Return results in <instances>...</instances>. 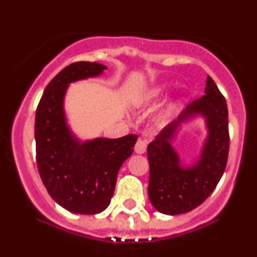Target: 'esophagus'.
Wrapping results in <instances>:
<instances>
[{
  "label": "esophagus",
  "mask_w": 257,
  "mask_h": 257,
  "mask_svg": "<svg viewBox=\"0 0 257 257\" xmlns=\"http://www.w3.org/2000/svg\"><path fill=\"white\" fill-rule=\"evenodd\" d=\"M146 147H147V141L144 140V139H139L137 141V144H135V152L139 153V155H143V153H145L146 151Z\"/></svg>",
  "instance_id": "1"
}]
</instances>
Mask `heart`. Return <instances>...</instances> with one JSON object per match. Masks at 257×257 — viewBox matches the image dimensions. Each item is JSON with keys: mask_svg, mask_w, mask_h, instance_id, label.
<instances>
[{"mask_svg": "<svg viewBox=\"0 0 257 257\" xmlns=\"http://www.w3.org/2000/svg\"><path fill=\"white\" fill-rule=\"evenodd\" d=\"M164 89H166V87H163V85H158V87L152 88V89L146 91V93L141 96L140 102L144 105L151 104V102L156 101V100H158L159 98H161V95L163 94Z\"/></svg>", "mask_w": 257, "mask_h": 257, "instance_id": "b5f03b06", "label": "heart"}]
</instances>
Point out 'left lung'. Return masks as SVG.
Instances as JSON below:
<instances>
[{
    "instance_id": "left-lung-1",
    "label": "left lung",
    "mask_w": 257,
    "mask_h": 257,
    "mask_svg": "<svg viewBox=\"0 0 257 257\" xmlns=\"http://www.w3.org/2000/svg\"><path fill=\"white\" fill-rule=\"evenodd\" d=\"M196 114L205 116L208 138L201 158L192 167L179 164L171 141L182 121ZM229 150L228 110L213 78H206L205 94L168 124L147 146L150 163L149 198L162 214L179 215L193 210L210 196L219 184Z\"/></svg>"
}]
</instances>
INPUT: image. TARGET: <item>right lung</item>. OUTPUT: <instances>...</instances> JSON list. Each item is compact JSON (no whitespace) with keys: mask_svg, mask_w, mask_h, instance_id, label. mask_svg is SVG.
Wrapping results in <instances>:
<instances>
[{"mask_svg":"<svg viewBox=\"0 0 257 257\" xmlns=\"http://www.w3.org/2000/svg\"><path fill=\"white\" fill-rule=\"evenodd\" d=\"M106 69L89 61L70 64L49 82L35 120L38 173L51 197L76 214L101 213L110 204L120 166L134 151L138 137L98 138L81 143L66 124L64 96L71 82L95 77Z\"/></svg>","mask_w":257,"mask_h":257,"instance_id":"right-lung-1","label":"right lung"}]
</instances>
